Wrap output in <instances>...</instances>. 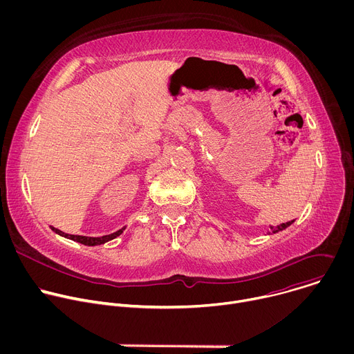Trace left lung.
Here are the masks:
<instances>
[{"instance_id": "8db88e82", "label": "left lung", "mask_w": 354, "mask_h": 354, "mask_svg": "<svg viewBox=\"0 0 354 354\" xmlns=\"http://www.w3.org/2000/svg\"><path fill=\"white\" fill-rule=\"evenodd\" d=\"M294 223V220L292 221H288V223H283V224H280V225H277V227H270V232L272 234H276V232H279V231H283V230H286L288 225H291ZM269 232V234H270Z\"/></svg>"}]
</instances>
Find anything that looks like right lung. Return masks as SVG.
I'll use <instances>...</instances> for the list:
<instances>
[{
	"label": "right lung",
	"instance_id": "1",
	"mask_svg": "<svg viewBox=\"0 0 354 354\" xmlns=\"http://www.w3.org/2000/svg\"><path fill=\"white\" fill-rule=\"evenodd\" d=\"M50 228H52L56 234H59V235H62V236H64V238L77 241V242H80V243H82V245H86V246L102 245V243H105V242H108V241L115 239L116 236H119V235L124 231V227H123L122 230H119V231H116V232H113V234H109V235H104V236H82V235L66 234V232H63V231H60V230H57V228H55V227H50Z\"/></svg>",
	"mask_w": 354,
	"mask_h": 354
}]
</instances>
